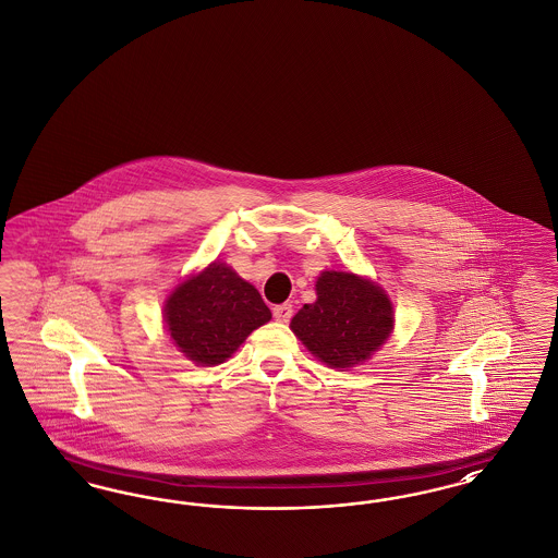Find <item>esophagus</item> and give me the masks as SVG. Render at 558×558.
<instances>
[{
	"label": "esophagus",
	"instance_id": "34e87169",
	"mask_svg": "<svg viewBox=\"0 0 558 558\" xmlns=\"http://www.w3.org/2000/svg\"><path fill=\"white\" fill-rule=\"evenodd\" d=\"M274 317L282 324H287L290 317H292V305L290 303H282V305H276L274 307Z\"/></svg>",
	"mask_w": 558,
	"mask_h": 558
}]
</instances>
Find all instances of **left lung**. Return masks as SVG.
<instances>
[{
  "instance_id": "obj_1",
  "label": "left lung",
  "mask_w": 558,
  "mask_h": 558,
  "mask_svg": "<svg viewBox=\"0 0 558 558\" xmlns=\"http://www.w3.org/2000/svg\"><path fill=\"white\" fill-rule=\"evenodd\" d=\"M317 301L290 322L292 332L330 367H353L369 357L392 330L388 296L355 274L324 271Z\"/></svg>"
}]
</instances>
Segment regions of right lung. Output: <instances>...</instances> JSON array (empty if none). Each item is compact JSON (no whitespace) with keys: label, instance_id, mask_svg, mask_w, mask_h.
I'll list each match as a JSON object with an SVG mask.
<instances>
[{"label":"right lung","instance_id":"obj_1","mask_svg":"<svg viewBox=\"0 0 558 558\" xmlns=\"http://www.w3.org/2000/svg\"><path fill=\"white\" fill-rule=\"evenodd\" d=\"M269 317L257 289L218 262L182 282L166 303L170 336L201 365L223 363Z\"/></svg>","mask_w":558,"mask_h":558}]
</instances>
